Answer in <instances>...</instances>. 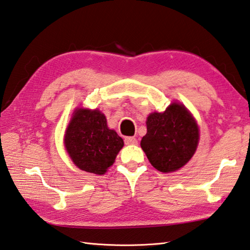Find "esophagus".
<instances>
[{
    "label": "esophagus",
    "mask_w": 250,
    "mask_h": 250,
    "mask_svg": "<svg viewBox=\"0 0 250 250\" xmlns=\"http://www.w3.org/2000/svg\"><path fill=\"white\" fill-rule=\"evenodd\" d=\"M125 143L126 145H135L137 144V140L133 136H128L125 139Z\"/></svg>",
    "instance_id": "34e87169"
}]
</instances>
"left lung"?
I'll return each mask as SVG.
<instances>
[{"label": "left lung", "instance_id": "1", "mask_svg": "<svg viewBox=\"0 0 250 250\" xmlns=\"http://www.w3.org/2000/svg\"><path fill=\"white\" fill-rule=\"evenodd\" d=\"M146 125L141 147L158 171H177L194 155L200 140L199 126L183 104L173 102L163 113H151Z\"/></svg>", "mask_w": 250, "mask_h": 250}]
</instances>
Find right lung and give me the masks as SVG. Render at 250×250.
Wrapping results in <instances>:
<instances>
[{
    "instance_id": "1",
    "label": "right lung",
    "mask_w": 250,
    "mask_h": 250,
    "mask_svg": "<svg viewBox=\"0 0 250 250\" xmlns=\"http://www.w3.org/2000/svg\"><path fill=\"white\" fill-rule=\"evenodd\" d=\"M124 140L107 126L99 109L76 108L68 124L64 146L74 164L82 171L103 175L115 162Z\"/></svg>"
}]
</instances>
